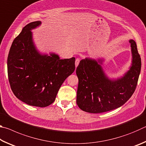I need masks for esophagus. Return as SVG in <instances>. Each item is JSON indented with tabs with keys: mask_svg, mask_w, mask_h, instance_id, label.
<instances>
[{
	"mask_svg": "<svg viewBox=\"0 0 146 146\" xmlns=\"http://www.w3.org/2000/svg\"><path fill=\"white\" fill-rule=\"evenodd\" d=\"M79 62H80V59L76 58V60H75V66H76V68L78 66V65L79 64Z\"/></svg>",
	"mask_w": 146,
	"mask_h": 146,
	"instance_id": "esophagus-1",
	"label": "esophagus"
}]
</instances>
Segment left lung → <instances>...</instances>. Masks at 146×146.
Returning <instances> with one entry per match:
<instances>
[{
  "instance_id": "obj_1",
  "label": "left lung",
  "mask_w": 146,
  "mask_h": 146,
  "mask_svg": "<svg viewBox=\"0 0 146 146\" xmlns=\"http://www.w3.org/2000/svg\"><path fill=\"white\" fill-rule=\"evenodd\" d=\"M131 64L126 72L117 78H111L102 67L104 58H86L76 70L78 78L76 104L80 110L100 113L115 110L129 99L137 87L141 70V58L137 44L129 40Z\"/></svg>"
}]
</instances>
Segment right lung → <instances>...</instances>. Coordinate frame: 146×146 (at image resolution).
Wrapping results in <instances>:
<instances>
[{
    "label": "right lung",
    "mask_w": 146,
    "mask_h": 146,
    "mask_svg": "<svg viewBox=\"0 0 146 146\" xmlns=\"http://www.w3.org/2000/svg\"><path fill=\"white\" fill-rule=\"evenodd\" d=\"M32 22L14 39L8 56V75L16 97L29 106L51 104L64 80L75 69V58L60 59L58 54L42 53L33 41L31 30L41 25Z\"/></svg>",
    "instance_id": "obj_1"
}]
</instances>
